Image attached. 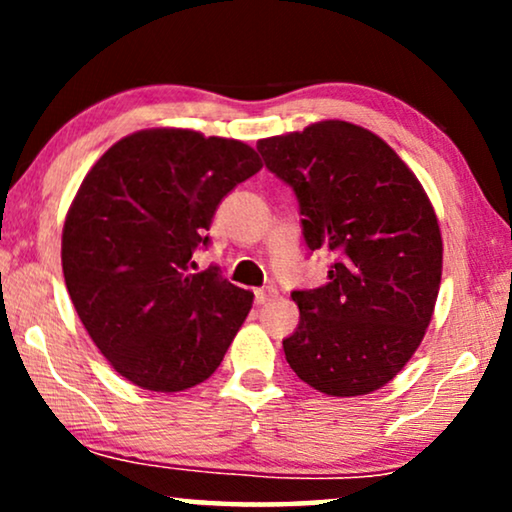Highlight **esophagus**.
Segmentation results:
<instances>
[{
	"instance_id": "34e87169",
	"label": "esophagus",
	"mask_w": 512,
	"mask_h": 512,
	"mask_svg": "<svg viewBox=\"0 0 512 512\" xmlns=\"http://www.w3.org/2000/svg\"><path fill=\"white\" fill-rule=\"evenodd\" d=\"M277 296V289L275 286H265V289H256L254 291V300H256V305H265V303H270L272 298Z\"/></svg>"
}]
</instances>
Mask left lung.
<instances>
[{
    "instance_id": "left-lung-1",
    "label": "left lung",
    "mask_w": 512,
    "mask_h": 512,
    "mask_svg": "<svg viewBox=\"0 0 512 512\" xmlns=\"http://www.w3.org/2000/svg\"><path fill=\"white\" fill-rule=\"evenodd\" d=\"M265 167L296 193L310 251L328 249V282L293 291L298 328L284 354L328 396L394 380L436 307L443 240L422 184L387 142L345 121L261 139Z\"/></svg>"
}]
</instances>
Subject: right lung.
I'll list each match as a JSON object with an SVG mask.
<instances>
[{
	"instance_id": "right-lung-1",
	"label": "right lung",
	"mask_w": 512,
	"mask_h": 512,
	"mask_svg": "<svg viewBox=\"0 0 512 512\" xmlns=\"http://www.w3.org/2000/svg\"><path fill=\"white\" fill-rule=\"evenodd\" d=\"M251 146L142 130L86 174L62 228V272L81 324L116 373L149 391L205 382L254 293L216 265L195 272L216 207L261 170Z\"/></svg>"
}]
</instances>
